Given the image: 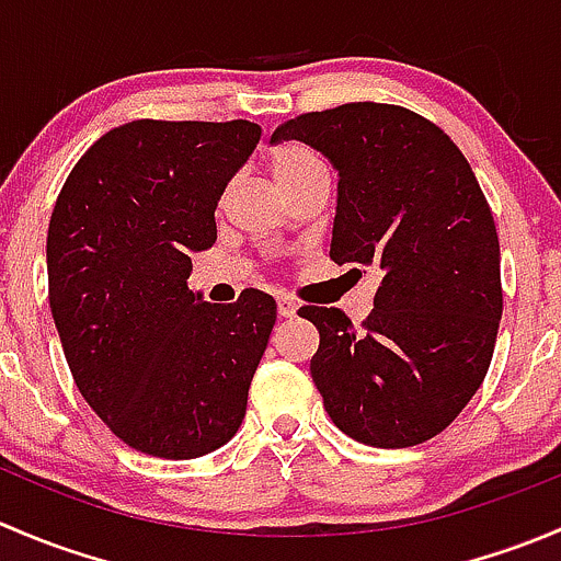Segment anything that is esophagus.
Segmentation results:
<instances>
[{"mask_svg":"<svg viewBox=\"0 0 561 561\" xmlns=\"http://www.w3.org/2000/svg\"><path fill=\"white\" fill-rule=\"evenodd\" d=\"M276 312H279V317H293L298 312V304L293 301V298H276Z\"/></svg>","mask_w":561,"mask_h":561,"instance_id":"obj_1","label":"esophagus"}]
</instances>
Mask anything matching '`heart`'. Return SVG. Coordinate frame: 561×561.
<instances>
[{
	"mask_svg": "<svg viewBox=\"0 0 561 561\" xmlns=\"http://www.w3.org/2000/svg\"><path fill=\"white\" fill-rule=\"evenodd\" d=\"M268 171L285 195L301 186L304 181L314 179V175H328L322 157L301 140H282V144L271 146Z\"/></svg>",
	"mask_w": 561,
	"mask_h": 561,
	"instance_id": "heart-1",
	"label": "heart"
}]
</instances>
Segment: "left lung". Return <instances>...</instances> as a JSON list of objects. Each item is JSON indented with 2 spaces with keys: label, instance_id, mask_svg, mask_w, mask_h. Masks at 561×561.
Returning <instances> with one entry per match:
<instances>
[{
  "label": "left lung",
  "instance_id": "1",
  "mask_svg": "<svg viewBox=\"0 0 561 561\" xmlns=\"http://www.w3.org/2000/svg\"><path fill=\"white\" fill-rule=\"evenodd\" d=\"M339 171L331 260L375 268V309L301 307L328 415L371 448H410L456 421L489 371L502 317L500 239L467 157L401 105L347 103L282 124ZM366 274V271H364Z\"/></svg>",
  "mask_w": 561,
  "mask_h": 561
}]
</instances>
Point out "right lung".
Instances as JSON below:
<instances>
[{"label": "right lung", "instance_id": "right-lung-1", "mask_svg": "<svg viewBox=\"0 0 561 561\" xmlns=\"http://www.w3.org/2000/svg\"><path fill=\"white\" fill-rule=\"evenodd\" d=\"M260 127L138 118L76 162L48 225V301L78 390L129 448L211 454L239 432L276 322L268 293L219 307L186 287Z\"/></svg>", "mask_w": 561, "mask_h": 561}]
</instances>
